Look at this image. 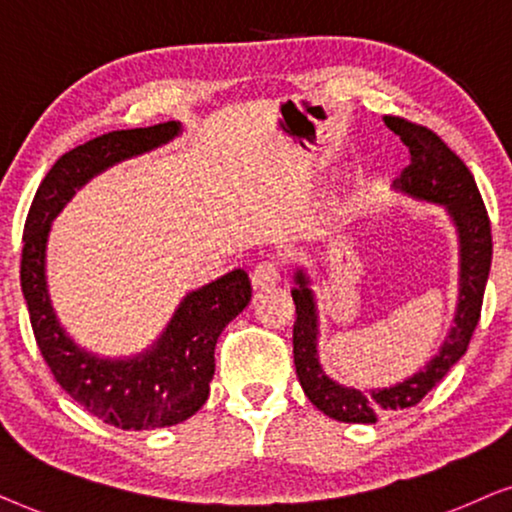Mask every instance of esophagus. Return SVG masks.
Masks as SVG:
<instances>
[{
	"instance_id": "esophagus-1",
	"label": "esophagus",
	"mask_w": 512,
	"mask_h": 512,
	"mask_svg": "<svg viewBox=\"0 0 512 512\" xmlns=\"http://www.w3.org/2000/svg\"><path fill=\"white\" fill-rule=\"evenodd\" d=\"M278 281H281V267H278V262L274 260L260 262L250 274V283L255 290L271 288V285H276Z\"/></svg>"
}]
</instances>
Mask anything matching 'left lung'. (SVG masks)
Wrapping results in <instances>:
<instances>
[{"instance_id":"obj_1","label":"left lung","mask_w":512,"mask_h":512,"mask_svg":"<svg viewBox=\"0 0 512 512\" xmlns=\"http://www.w3.org/2000/svg\"><path fill=\"white\" fill-rule=\"evenodd\" d=\"M384 124L400 135L412 156L410 166L400 173L393 187L417 201L445 206L447 215L452 217L459 234V304H456L452 330L424 370L400 384L372 388L367 393L337 384L320 367L316 297L309 276L304 274V269H297V288H292L297 309V320L292 327V353H295L299 384L320 412L344 424H377L381 414L414 407L459 363L480 320L482 297L492 267V224L466 163L426 126L400 117H384Z\"/></svg>"}]
</instances>
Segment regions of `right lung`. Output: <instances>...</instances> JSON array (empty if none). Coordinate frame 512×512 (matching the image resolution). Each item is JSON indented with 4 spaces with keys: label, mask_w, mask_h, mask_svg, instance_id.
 I'll use <instances>...</instances> for the list:
<instances>
[{
    "label": "right lung",
    "mask_w": 512,
    "mask_h": 512,
    "mask_svg": "<svg viewBox=\"0 0 512 512\" xmlns=\"http://www.w3.org/2000/svg\"><path fill=\"white\" fill-rule=\"evenodd\" d=\"M180 133L177 121L112 131L70 149L39 185L23 231V288L34 339L53 377L77 403L124 431L175 426L203 407L215 374V344L248 306L250 278L234 269L182 299L152 349L133 358H98L74 344L58 323L46 288V241L51 222L79 187L114 163L166 145Z\"/></svg>",
    "instance_id": "right-lung-1"
}]
</instances>
